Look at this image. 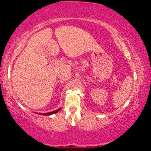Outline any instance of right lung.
Returning a JSON list of instances; mask_svg holds the SVG:
<instances>
[{"label": "right lung", "mask_w": 151, "mask_h": 151, "mask_svg": "<svg viewBox=\"0 0 151 151\" xmlns=\"http://www.w3.org/2000/svg\"><path fill=\"white\" fill-rule=\"evenodd\" d=\"M60 109H61V108H60V109H57V110L52 111V112H49V113H41V114L43 115H50L53 114V113H55L58 112V111H59L60 110Z\"/></svg>", "instance_id": "right-lung-1"}]
</instances>
